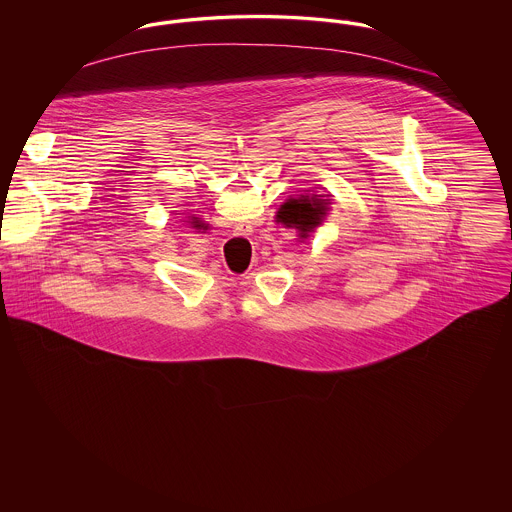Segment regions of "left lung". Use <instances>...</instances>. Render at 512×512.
I'll return each mask as SVG.
<instances>
[{
	"label": "left lung",
	"instance_id": "1",
	"mask_svg": "<svg viewBox=\"0 0 512 512\" xmlns=\"http://www.w3.org/2000/svg\"><path fill=\"white\" fill-rule=\"evenodd\" d=\"M328 203L330 199H324V195L290 197L278 209L276 222H282L288 228H295L299 232V238H307L311 232L317 230L322 220L326 219Z\"/></svg>",
	"mask_w": 512,
	"mask_h": 512
}]
</instances>
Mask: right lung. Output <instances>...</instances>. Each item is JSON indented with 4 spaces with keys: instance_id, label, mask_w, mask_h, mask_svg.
<instances>
[{
    "instance_id": "obj_1",
    "label": "right lung",
    "mask_w": 512,
    "mask_h": 512,
    "mask_svg": "<svg viewBox=\"0 0 512 512\" xmlns=\"http://www.w3.org/2000/svg\"><path fill=\"white\" fill-rule=\"evenodd\" d=\"M190 226H192V228H195V230H207V226H205V224H203L201 220L195 219V217H192V219H190Z\"/></svg>"
}]
</instances>
